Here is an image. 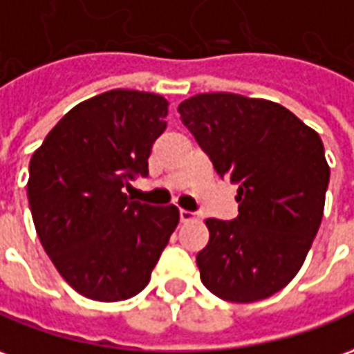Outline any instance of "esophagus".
Instances as JSON below:
<instances>
[{
	"mask_svg": "<svg viewBox=\"0 0 354 354\" xmlns=\"http://www.w3.org/2000/svg\"><path fill=\"white\" fill-rule=\"evenodd\" d=\"M179 218H181L183 223H187V221H192V219H196L198 216H196L194 212H189V209H181V212H179Z\"/></svg>",
	"mask_w": 354,
	"mask_h": 354,
	"instance_id": "obj_1",
	"label": "esophagus"
}]
</instances>
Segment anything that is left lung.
I'll list each match as a JSON object with an SVG mask.
<instances>
[{"label": "left lung", "instance_id": "left-lung-1", "mask_svg": "<svg viewBox=\"0 0 354 354\" xmlns=\"http://www.w3.org/2000/svg\"><path fill=\"white\" fill-rule=\"evenodd\" d=\"M177 111L219 177L239 185L237 218L206 219L202 283L229 303L268 299L301 270L322 223L330 165L320 136L287 107L231 92L196 94Z\"/></svg>", "mask_w": 354, "mask_h": 354}]
</instances>
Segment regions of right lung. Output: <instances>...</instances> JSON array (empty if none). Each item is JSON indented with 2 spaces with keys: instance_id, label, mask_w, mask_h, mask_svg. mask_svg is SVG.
Returning <instances> with one entry per match:
<instances>
[{
  "instance_id": "add662e5",
  "label": "right lung",
  "mask_w": 354,
  "mask_h": 354,
  "mask_svg": "<svg viewBox=\"0 0 354 354\" xmlns=\"http://www.w3.org/2000/svg\"><path fill=\"white\" fill-rule=\"evenodd\" d=\"M167 100L109 90L65 113L32 153L26 185L34 227L67 283L86 299L115 303L145 289L179 223V209L123 192L148 175Z\"/></svg>"
}]
</instances>
